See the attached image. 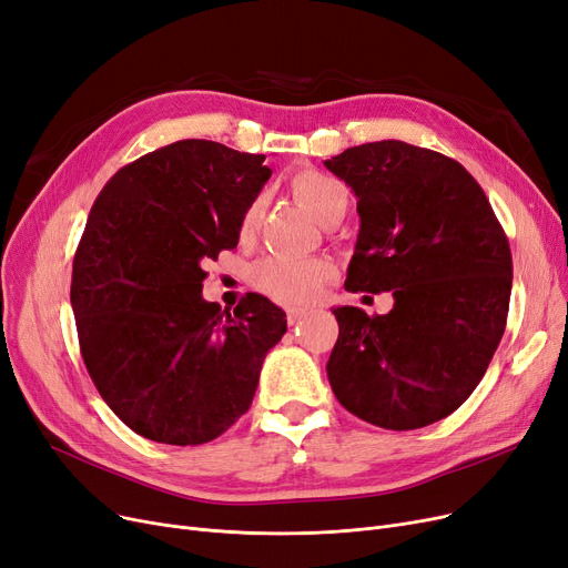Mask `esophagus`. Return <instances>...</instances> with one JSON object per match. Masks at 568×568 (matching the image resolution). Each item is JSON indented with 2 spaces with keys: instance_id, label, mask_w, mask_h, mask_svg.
Instances as JSON below:
<instances>
[{
  "instance_id": "34e87169",
  "label": "esophagus",
  "mask_w": 568,
  "mask_h": 568,
  "mask_svg": "<svg viewBox=\"0 0 568 568\" xmlns=\"http://www.w3.org/2000/svg\"><path fill=\"white\" fill-rule=\"evenodd\" d=\"M285 315H287V323H290V325H297L300 320L304 317V311H300V308H287Z\"/></svg>"
}]
</instances>
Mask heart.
I'll return each instance as SVG.
<instances>
[{"mask_svg": "<svg viewBox=\"0 0 568 568\" xmlns=\"http://www.w3.org/2000/svg\"><path fill=\"white\" fill-rule=\"evenodd\" d=\"M290 190L297 200L320 220L327 223L334 215L345 213L351 204V192L338 179L317 171L313 166L297 169L290 176ZM264 211V194L245 206L241 215V234H251ZM332 264L327 260H294V257H264L251 268V283L266 297L281 304H308L323 283L332 276Z\"/></svg>", "mask_w": 568, "mask_h": 568, "instance_id": "b5f03b06", "label": "heart"}]
</instances>
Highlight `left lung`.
Masks as SVG:
<instances>
[{
  "mask_svg": "<svg viewBox=\"0 0 568 568\" xmlns=\"http://www.w3.org/2000/svg\"><path fill=\"white\" fill-rule=\"evenodd\" d=\"M357 196L348 292H392L385 315L338 306L327 378L343 408L408 432L457 410L495 355L513 285L508 239L483 187L440 153L376 141L325 160Z\"/></svg>",
  "mask_w": 568,
  "mask_h": 568,
  "instance_id": "1",
  "label": "left lung"
}]
</instances>
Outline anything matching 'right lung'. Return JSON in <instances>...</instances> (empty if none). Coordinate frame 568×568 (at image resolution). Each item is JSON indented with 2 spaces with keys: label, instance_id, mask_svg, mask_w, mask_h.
Instances as JSON below:
<instances>
[{
  "label": "right lung",
  "instance_id": "right-lung-1",
  "mask_svg": "<svg viewBox=\"0 0 568 568\" xmlns=\"http://www.w3.org/2000/svg\"><path fill=\"white\" fill-rule=\"evenodd\" d=\"M264 155L185 139L115 171L73 255L81 355L132 432L200 446L251 408L285 313L245 294L234 313L202 297L204 262L234 248L271 169Z\"/></svg>",
  "mask_w": 568,
  "mask_h": 568
}]
</instances>
